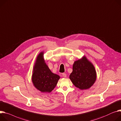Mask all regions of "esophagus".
Masks as SVG:
<instances>
[{"label": "esophagus", "instance_id": "1", "mask_svg": "<svg viewBox=\"0 0 121 121\" xmlns=\"http://www.w3.org/2000/svg\"><path fill=\"white\" fill-rule=\"evenodd\" d=\"M62 76L64 77V78H66V74L65 73H62Z\"/></svg>", "mask_w": 121, "mask_h": 121}]
</instances>
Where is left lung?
<instances>
[{
	"mask_svg": "<svg viewBox=\"0 0 121 121\" xmlns=\"http://www.w3.org/2000/svg\"><path fill=\"white\" fill-rule=\"evenodd\" d=\"M96 78L94 65L85 56L74 62L69 78L77 88L81 90L88 89L94 84Z\"/></svg>",
	"mask_w": 121,
	"mask_h": 121,
	"instance_id": "left-lung-1",
	"label": "left lung"
}]
</instances>
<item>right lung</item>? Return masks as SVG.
<instances>
[{
  "instance_id": "1",
  "label": "right lung",
  "mask_w": 121,
  "mask_h": 121,
  "mask_svg": "<svg viewBox=\"0 0 121 121\" xmlns=\"http://www.w3.org/2000/svg\"><path fill=\"white\" fill-rule=\"evenodd\" d=\"M44 51L37 56L33 68L32 82L36 89L42 92H50L56 86L60 77L52 73L43 58Z\"/></svg>"
}]
</instances>
